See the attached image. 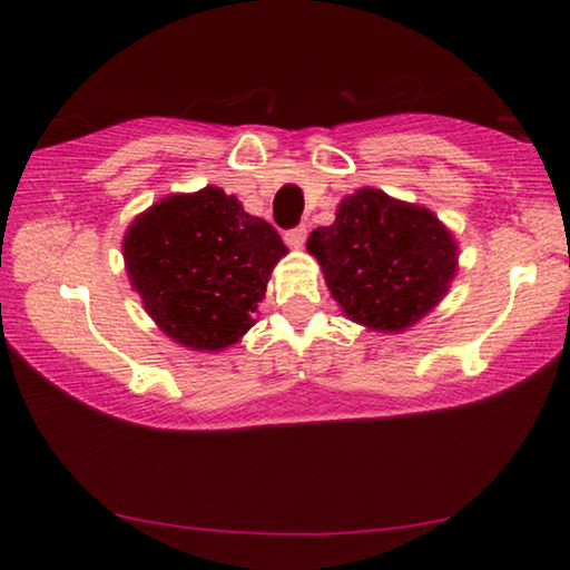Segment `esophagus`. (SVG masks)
<instances>
[{"instance_id":"34e87169","label":"esophagus","mask_w":570,"mask_h":570,"mask_svg":"<svg viewBox=\"0 0 570 570\" xmlns=\"http://www.w3.org/2000/svg\"><path fill=\"white\" fill-rule=\"evenodd\" d=\"M306 236H308L306 225H298V228L285 233V244L291 248H303V244H306Z\"/></svg>"}]
</instances>
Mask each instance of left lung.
I'll use <instances>...</instances> for the list:
<instances>
[{
	"mask_svg": "<svg viewBox=\"0 0 570 570\" xmlns=\"http://www.w3.org/2000/svg\"><path fill=\"white\" fill-rule=\"evenodd\" d=\"M306 248L342 314L381 334H402L431 314L459 269L454 233L435 213L373 186L342 199Z\"/></svg>",
	"mask_w": 570,
	"mask_h": 570,
	"instance_id": "8db88e82",
	"label": "left lung"
}]
</instances>
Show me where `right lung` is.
Returning a JSON list of instances; mask_svg holds the SVG:
<instances>
[{"instance_id": "1", "label": "right lung", "mask_w": 570, "mask_h": 570, "mask_svg": "<svg viewBox=\"0 0 570 570\" xmlns=\"http://www.w3.org/2000/svg\"><path fill=\"white\" fill-rule=\"evenodd\" d=\"M131 291L176 345L220 353L256 324L283 238L220 186L168 194L121 240Z\"/></svg>"}]
</instances>
